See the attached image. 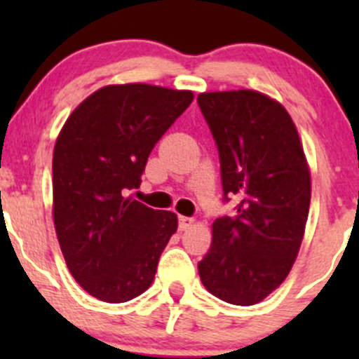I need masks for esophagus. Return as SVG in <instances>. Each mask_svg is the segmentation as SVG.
Masks as SVG:
<instances>
[{"label": "esophagus", "mask_w": 359, "mask_h": 359, "mask_svg": "<svg viewBox=\"0 0 359 359\" xmlns=\"http://www.w3.org/2000/svg\"><path fill=\"white\" fill-rule=\"evenodd\" d=\"M193 222H194V219H191V217L180 215V217H179V229H180V231L189 229V227L193 226Z\"/></svg>", "instance_id": "34e87169"}]
</instances>
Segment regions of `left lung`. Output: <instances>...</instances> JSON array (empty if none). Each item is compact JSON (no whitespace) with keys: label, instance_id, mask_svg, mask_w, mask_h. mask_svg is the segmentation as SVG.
<instances>
[{"label":"left lung","instance_id":"obj_1","mask_svg":"<svg viewBox=\"0 0 359 359\" xmlns=\"http://www.w3.org/2000/svg\"><path fill=\"white\" fill-rule=\"evenodd\" d=\"M219 149L224 201L234 215L212 226L213 241L198 262L206 290L253 306L290 273L302 243L311 175L299 133L283 106L252 90L198 95Z\"/></svg>","mask_w":359,"mask_h":359}]
</instances>
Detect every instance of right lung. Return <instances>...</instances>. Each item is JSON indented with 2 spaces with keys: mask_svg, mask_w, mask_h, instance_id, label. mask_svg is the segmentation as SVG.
<instances>
[{
  "mask_svg": "<svg viewBox=\"0 0 359 359\" xmlns=\"http://www.w3.org/2000/svg\"><path fill=\"white\" fill-rule=\"evenodd\" d=\"M193 92L142 85L97 90L67 118L53 151V222L74 280L118 304L151 287L177 215L126 198Z\"/></svg>",
  "mask_w": 359,
  "mask_h": 359,
  "instance_id": "1",
  "label": "right lung"
}]
</instances>
